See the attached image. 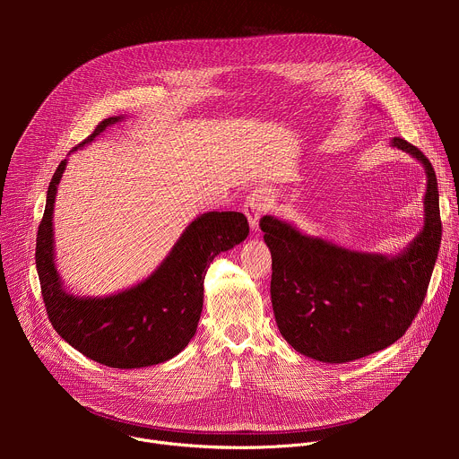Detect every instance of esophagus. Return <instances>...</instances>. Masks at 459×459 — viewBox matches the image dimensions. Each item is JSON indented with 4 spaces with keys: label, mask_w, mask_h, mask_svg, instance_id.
<instances>
[{
    "label": "esophagus",
    "mask_w": 459,
    "mask_h": 459,
    "mask_svg": "<svg viewBox=\"0 0 459 459\" xmlns=\"http://www.w3.org/2000/svg\"><path fill=\"white\" fill-rule=\"evenodd\" d=\"M269 205H271V194H269L267 188L257 186V188H254V190L247 195L245 205H243V212L247 214L252 230H257V227H259V218L267 212Z\"/></svg>",
    "instance_id": "1"
}]
</instances>
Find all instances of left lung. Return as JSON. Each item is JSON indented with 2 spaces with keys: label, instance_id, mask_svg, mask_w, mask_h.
<instances>
[{
  "label": "left lung",
  "instance_id": "left-lung-1",
  "mask_svg": "<svg viewBox=\"0 0 459 459\" xmlns=\"http://www.w3.org/2000/svg\"><path fill=\"white\" fill-rule=\"evenodd\" d=\"M392 145L427 170L425 227L400 255L347 250L273 216L259 220L273 255L278 329L312 359L347 363L383 351L407 333L427 296L441 243L437 179L418 147L402 138Z\"/></svg>",
  "mask_w": 459,
  "mask_h": 459
}]
</instances>
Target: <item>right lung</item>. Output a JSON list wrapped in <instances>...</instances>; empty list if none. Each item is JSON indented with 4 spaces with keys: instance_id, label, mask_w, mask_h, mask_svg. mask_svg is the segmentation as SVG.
Returning a JSON list of instances; mask_svg holds the SVG:
<instances>
[{
    "instance_id": "1",
    "label": "right lung",
    "mask_w": 459,
    "mask_h": 459,
    "mask_svg": "<svg viewBox=\"0 0 459 459\" xmlns=\"http://www.w3.org/2000/svg\"><path fill=\"white\" fill-rule=\"evenodd\" d=\"M119 119H103L73 152ZM65 165L67 160L50 179L36 238V267L48 321L69 345L107 367L140 368L174 358L198 329L209 265L220 252L248 236L247 218L241 212L202 214L143 283L108 298H78L61 289L54 265L52 209Z\"/></svg>"
}]
</instances>
